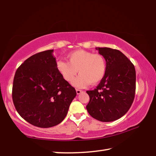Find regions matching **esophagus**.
Wrapping results in <instances>:
<instances>
[{"mask_svg": "<svg viewBox=\"0 0 156 156\" xmlns=\"http://www.w3.org/2000/svg\"><path fill=\"white\" fill-rule=\"evenodd\" d=\"M82 92H83V91H82V90H80V89H76V94H77L78 95L81 94Z\"/></svg>", "mask_w": 156, "mask_h": 156, "instance_id": "34e87169", "label": "esophagus"}]
</instances>
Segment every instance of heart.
Wrapping results in <instances>:
<instances>
[{
  "label": "heart",
  "instance_id": "b5f03b06",
  "mask_svg": "<svg viewBox=\"0 0 156 156\" xmlns=\"http://www.w3.org/2000/svg\"><path fill=\"white\" fill-rule=\"evenodd\" d=\"M68 62L59 60L57 69L66 81L71 83L77 73L80 76L73 82L76 87H85L96 84L102 80L106 73L107 64L105 58L99 54H93L85 50H76L67 54Z\"/></svg>",
  "mask_w": 156,
  "mask_h": 156
}]
</instances>
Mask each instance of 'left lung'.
<instances>
[{
	"label": "left lung",
	"instance_id": "left-lung-1",
	"mask_svg": "<svg viewBox=\"0 0 156 156\" xmlns=\"http://www.w3.org/2000/svg\"><path fill=\"white\" fill-rule=\"evenodd\" d=\"M105 58L106 73L94 90L87 91L89 102L87 110L91 117L101 122L119 119L130 109L136 92L134 65L119 50L96 47Z\"/></svg>",
	"mask_w": 156,
	"mask_h": 156
}]
</instances>
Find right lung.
I'll list each match as a JSON object with an SVG mask.
<instances>
[{"label":"right lung","mask_w":156,"mask_h":156,"mask_svg":"<svg viewBox=\"0 0 156 156\" xmlns=\"http://www.w3.org/2000/svg\"><path fill=\"white\" fill-rule=\"evenodd\" d=\"M54 50L39 52L16 72L12 99L23 119L38 127L58 125L67 114L76 91L57 69Z\"/></svg>","instance_id":"1"}]
</instances>
